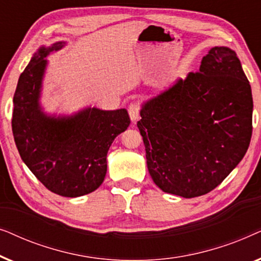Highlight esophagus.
Instances as JSON below:
<instances>
[{
  "instance_id": "obj_1",
  "label": "esophagus",
  "mask_w": 261,
  "mask_h": 261,
  "mask_svg": "<svg viewBox=\"0 0 261 261\" xmlns=\"http://www.w3.org/2000/svg\"><path fill=\"white\" fill-rule=\"evenodd\" d=\"M128 114H129L130 120L133 122H137L140 117V107H139L138 103H130L129 107H128Z\"/></svg>"
}]
</instances>
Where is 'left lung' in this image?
Listing matches in <instances>:
<instances>
[{
	"label": "left lung",
	"mask_w": 261,
	"mask_h": 261,
	"mask_svg": "<svg viewBox=\"0 0 261 261\" xmlns=\"http://www.w3.org/2000/svg\"><path fill=\"white\" fill-rule=\"evenodd\" d=\"M252 114L251 85L237 53L210 48L199 72L141 106L138 128L156 187L184 198L214 190L247 152Z\"/></svg>",
	"instance_id": "1"
}]
</instances>
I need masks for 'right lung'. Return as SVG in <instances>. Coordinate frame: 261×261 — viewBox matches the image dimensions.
Segmentation results:
<instances>
[{"mask_svg":"<svg viewBox=\"0 0 261 261\" xmlns=\"http://www.w3.org/2000/svg\"><path fill=\"white\" fill-rule=\"evenodd\" d=\"M66 41L40 46L19 78L14 94L12 129L21 159L49 191L80 197L99 188L107 154L130 123L126 109L87 107L71 115L48 114L40 98L48 60Z\"/></svg>","mask_w":261,"mask_h":261,"instance_id":"add662e5","label":"right lung"}]
</instances>
